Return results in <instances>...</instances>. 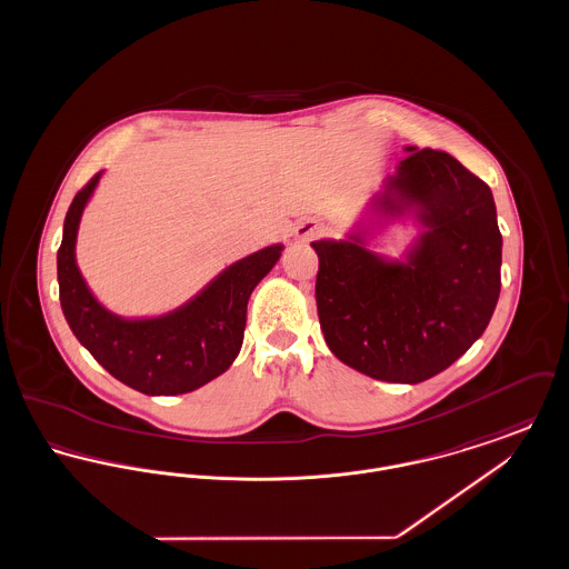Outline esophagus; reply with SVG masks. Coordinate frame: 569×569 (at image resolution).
Returning <instances> with one entry per match:
<instances>
[{
    "label": "esophagus",
    "mask_w": 569,
    "mask_h": 569,
    "mask_svg": "<svg viewBox=\"0 0 569 569\" xmlns=\"http://www.w3.org/2000/svg\"><path fill=\"white\" fill-rule=\"evenodd\" d=\"M295 232H297L298 239H309V237L322 232V223H318V221H313V219H307V221L298 223Z\"/></svg>",
    "instance_id": "obj_1"
}]
</instances>
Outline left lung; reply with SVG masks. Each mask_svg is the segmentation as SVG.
I'll return each instance as SVG.
<instances>
[{"mask_svg": "<svg viewBox=\"0 0 569 569\" xmlns=\"http://www.w3.org/2000/svg\"><path fill=\"white\" fill-rule=\"evenodd\" d=\"M346 239L313 241L326 343L369 378L418 383L448 369L487 330L501 290V232L492 191L446 151L406 147ZM421 234L403 259L368 243L392 218Z\"/></svg>", "mask_w": 569, "mask_h": 569, "instance_id": "obj_1", "label": "left lung"}]
</instances>
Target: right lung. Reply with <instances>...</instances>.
<instances>
[{"mask_svg": "<svg viewBox=\"0 0 569 569\" xmlns=\"http://www.w3.org/2000/svg\"><path fill=\"white\" fill-rule=\"evenodd\" d=\"M102 179L82 188L63 221L57 251L61 311L82 348L109 371L149 397L186 395L219 378L243 346L247 300L281 258L283 244H269L211 279L196 297L156 318H121L109 311L77 267L82 211Z\"/></svg>", "mask_w": 569, "mask_h": 569, "instance_id": "add662e5", "label": "right lung"}]
</instances>
